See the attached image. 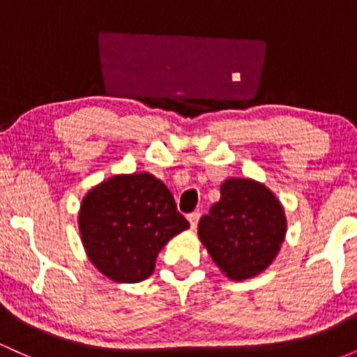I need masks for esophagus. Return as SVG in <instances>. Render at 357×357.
<instances>
[{
	"label": "esophagus",
	"instance_id": "1",
	"mask_svg": "<svg viewBox=\"0 0 357 357\" xmlns=\"http://www.w3.org/2000/svg\"><path fill=\"white\" fill-rule=\"evenodd\" d=\"M198 220H199V213L198 211H192V213H190V215H188V221H190L192 230H195L196 225H198Z\"/></svg>",
	"mask_w": 357,
	"mask_h": 357
}]
</instances>
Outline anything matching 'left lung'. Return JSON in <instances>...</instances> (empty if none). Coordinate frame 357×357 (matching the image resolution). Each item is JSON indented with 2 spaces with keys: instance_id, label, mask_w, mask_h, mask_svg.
Masks as SVG:
<instances>
[{
  "instance_id": "8db88e82",
  "label": "left lung",
  "mask_w": 357,
  "mask_h": 357,
  "mask_svg": "<svg viewBox=\"0 0 357 357\" xmlns=\"http://www.w3.org/2000/svg\"><path fill=\"white\" fill-rule=\"evenodd\" d=\"M220 191V202L199 220V240L231 280L255 277L285 238L284 208L267 186L248 178L227 179Z\"/></svg>"
}]
</instances>
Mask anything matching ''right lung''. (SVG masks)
Returning a JSON list of instances; mask_svg holds the SVG:
<instances>
[{
	"mask_svg": "<svg viewBox=\"0 0 357 357\" xmlns=\"http://www.w3.org/2000/svg\"><path fill=\"white\" fill-rule=\"evenodd\" d=\"M188 227L166 184L149 173L109 178L90 190L80 204L85 252L114 282L146 280L161 248Z\"/></svg>",
	"mask_w": 357,
	"mask_h": 357,
	"instance_id": "add662e5",
	"label": "right lung"
}]
</instances>
